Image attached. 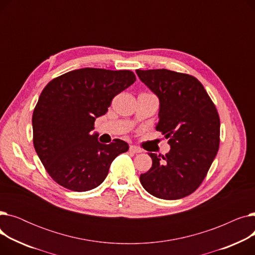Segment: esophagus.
<instances>
[{
  "label": "esophagus",
  "mask_w": 255,
  "mask_h": 255,
  "mask_svg": "<svg viewBox=\"0 0 255 255\" xmlns=\"http://www.w3.org/2000/svg\"><path fill=\"white\" fill-rule=\"evenodd\" d=\"M129 151H130L131 153H134V154H136V153H140V152H141V149L137 148V146H135V145H130Z\"/></svg>",
  "instance_id": "obj_1"
}]
</instances>
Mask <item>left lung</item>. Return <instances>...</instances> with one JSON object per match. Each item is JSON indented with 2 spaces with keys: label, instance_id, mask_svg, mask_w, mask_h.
I'll list each match as a JSON object with an SVG mask.
<instances>
[{
  "label": "left lung",
  "instance_id": "1",
  "mask_svg": "<svg viewBox=\"0 0 255 255\" xmlns=\"http://www.w3.org/2000/svg\"><path fill=\"white\" fill-rule=\"evenodd\" d=\"M159 98L156 130L168 138L165 156L149 153L152 167L139 180L150 194L180 199L194 192L206 178L220 142V119L204 86L192 75L167 69L136 70Z\"/></svg>",
  "mask_w": 255,
  "mask_h": 255
}]
</instances>
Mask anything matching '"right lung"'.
<instances>
[{"mask_svg": "<svg viewBox=\"0 0 255 255\" xmlns=\"http://www.w3.org/2000/svg\"><path fill=\"white\" fill-rule=\"evenodd\" d=\"M135 80L130 70L83 68L46 85L33 113V143L53 181L83 192L105 180L114 159L129 145L121 139L100 143L97 133L91 131L113 98Z\"/></svg>", "mask_w": 255, "mask_h": 255, "instance_id": "add662e5", "label": "right lung"}]
</instances>
